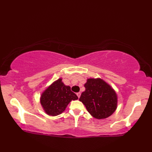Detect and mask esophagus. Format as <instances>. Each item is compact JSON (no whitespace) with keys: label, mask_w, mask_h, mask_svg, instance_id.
Wrapping results in <instances>:
<instances>
[{"label":"esophagus","mask_w":152,"mask_h":152,"mask_svg":"<svg viewBox=\"0 0 152 152\" xmlns=\"http://www.w3.org/2000/svg\"><path fill=\"white\" fill-rule=\"evenodd\" d=\"M76 95H77V96H78V98H80V95H81V93L80 92H78V93H76Z\"/></svg>","instance_id":"esophagus-1"}]
</instances>
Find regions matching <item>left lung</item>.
Here are the masks:
<instances>
[{"label": "left lung", "mask_w": 152, "mask_h": 152, "mask_svg": "<svg viewBox=\"0 0 152 152\" xmlns=\"http://www.w3.org/2000/svg\"><path fill=\"white\" fill-rule=\"evenodd\" d=\"M85 91L80 97L88 112L96 119H105L114 113L118 105V96L111 86L101 78H89Z\"/></svg>", "instance_id": "obj_1"}]
</instances>
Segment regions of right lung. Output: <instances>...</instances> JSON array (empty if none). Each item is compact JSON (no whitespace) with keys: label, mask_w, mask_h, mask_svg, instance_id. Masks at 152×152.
<instances>
[{"label":"right lung","mask_w":152,"mask_h":152,"mask_svg":"<svg viewBox=\"0 0 152 152\" xmlns=\"http://www.w3.org/2000/svg\"><path fill=\"white\" fill-rule=\"evenodd\" d=\"M78 99L70 89V86L64 84L59 78L48 87L42 93L40 104L48 115L56 116L64 111L70 101Z\"/></svg>","instance_id":"1"}]
</instances>
